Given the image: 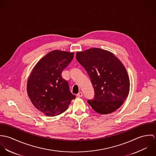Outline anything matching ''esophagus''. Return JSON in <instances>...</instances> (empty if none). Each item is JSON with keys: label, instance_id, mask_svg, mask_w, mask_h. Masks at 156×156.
I'll return each mask as SVG.
<instances>
[{"label": "esophagus", "instance_id": "esophagus-1", "mask_svg": "<svg viewBox=\"0 0 156 156\" xmlns=\"http://www.w3.org/2000/svg\"><path fill=\"white\" fill-rule=\"evenodd\" d=\"M77 96L78 97H81L83 96V93H82V92H79V93L77 94Z\"/></svg>", "mask_w": 156, "mask_h": 156}]
</instances>
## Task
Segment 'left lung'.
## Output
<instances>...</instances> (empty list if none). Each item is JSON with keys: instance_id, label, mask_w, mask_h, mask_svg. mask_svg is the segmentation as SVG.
Here are the masks:
<instances>
[{"instance_id": "obj_1", "label": "left lung", "mask_w": 156, "mask_h": 156, "mask_svg": "<svg viewBox=\"0 0 156 156\" xmlns=\"http://www.w3.org/2000/svg\"><path fill=\"white\" fill-rule=\"evenodd\" d=\"M76 59L87 71L94 89L88 100L92 108L100 114L118 109L127 97L130 80L126 69L111 52L92 48L76 53Z\"/></svg>"}]
</instances>
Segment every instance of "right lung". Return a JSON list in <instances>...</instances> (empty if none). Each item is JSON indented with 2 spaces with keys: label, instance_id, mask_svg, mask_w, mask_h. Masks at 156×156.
I'll use <instances>...</instances> for the list:
<instances>
[{
  "label": "right lung",
  "instance_id": "1",
  "mask_svg": "<svg viewBox=\"0 0 156 156\" xmlns=\"http://www.w3.org/2000/svg\"><path fill=\"white\" fill-rule=\"evenodd\" d=\"M73 58V53L51 51L36 64L28 79L27 90L32 103L47 116H54L66 111L76 98L61 75Z\"/></svg>",
  "mask_w": 156,
  "mask_h": 156
}]
</instances>
